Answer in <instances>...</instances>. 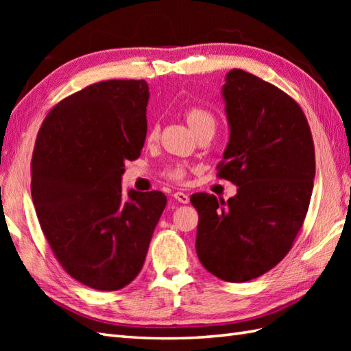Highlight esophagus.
<instances>
[{"mask_svg": "<svg viewBox=\"0 0 351 351\" xmlns=\"http://www.w3.org/2000/svg\"><path fill=\"white\" fill-rule=\"evenodd\" d=\"M173 197H175L180 204H189V202H190L189 195H185V193H182V191H176L175 195H173Z\"/></svg>", "mask_w": 351, "mask_h": 351, "instance_id": "1", "label": "esophagus"}]
</instances>
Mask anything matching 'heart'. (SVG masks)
<instances>
[{
	"label": "heart",
	"mask_w": 351,
	"mask_h": 351,
	"mask_svg": "<svg viewBox=\"0 0 351 351\" xmlns=\"http://www.w3.org/2000/svg\"><path fill=\"white\" fill-rule=\"evenodd\" d=\"M185 119L190 125V128L193 132H196L197 130L202 128L205 125H214L215 119L214 114L210 110L202 107V106H193L187 111H185ZM158 137V128L156 126H152L147 132V140H155ZM164 176L169 178V180L175 181V182H184L189 176V167L185 166L184 162H176V164H170V166L164 171Z\"/></svg>",
	"instance_id": "heart-1"
}]
</instances>
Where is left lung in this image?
I'll return each mask as SVG.
<instances>
[{"label":"left lung","mask_w":351,"mask_h":351,"mask_svg":"<svg viewBox=\"0 0 351 351\" xmlns=\"http://www.w3.org/2000/svg\"><path fill=\"white\" fill-rule=\"evenodd\" d=\"M230 126L217 176L234 197H190L199 213L196 252L215 278L247 282L285 258L306 217L315 178L308 119L289 95L241 69L223 86Z\"/></svg>","instance_id":"1"}]
</instances>
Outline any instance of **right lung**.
<instances>
[{"label":"right lung","mask_w":351,"mask_h":351,"mask_svg":"<svg viewBox=\"0 0 351 351\" xmlns=\"http://www.w3.org/2000/svg\"><path fill=\"white\" fill-rule=\"evenodd\" d=\"M145 80H108L62 99L45 117L32 158V197L42 232L64 271L117 291L137 278L167 197L121 180L146 138Z\"/></svg>","instance_id":"1"}]
</instances>
